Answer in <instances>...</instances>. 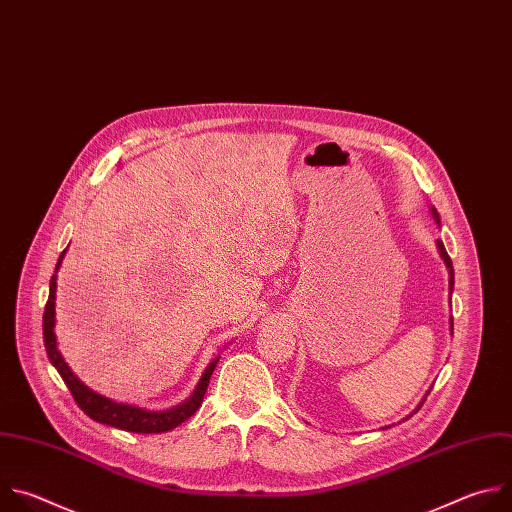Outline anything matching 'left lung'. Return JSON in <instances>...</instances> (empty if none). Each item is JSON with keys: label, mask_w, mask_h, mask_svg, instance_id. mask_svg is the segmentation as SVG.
Returning <instances> with one entry per match:
<instances>
[{"label": "left lung", "mask_w": 512, "mask_h": 512, "mask_svg": "<svg viewBox=\"0 0 512 512\" xmlns=\"http://www.w3.org/2000/svg\"><path fill=\"white\" fill-rule=\"evenodd\" d=\"M432 214H434L436 222H440V220H438V212H436V210H432ZM438 250H440V256L444 258V262H446V266H448V274H450V290H454V268H452V260H450V256H448V252H446V248H444L442 240H438ZM450 329H454V319H450ZM420 407H422V405H420ZM420 407H418V410H420Z\"/></svg>", "instance_id": "1"}]
</instances>
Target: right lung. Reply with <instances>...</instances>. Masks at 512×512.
<instances>
[{
    "instance_id": "obj_1",
    "label": "right lung",
    "mask_w": 512,
    "mask_h": 512,
    "mask_svg": "<svg viewBox=\"0 0 512 512\" xmlns=\"http://www.w3.org/2000/svg\"><path fill=\"white\" fill-rule=\"evenodd\" d=\"M66 250L60 254L56 270L60 268V262L64 258ZM54 298H56V274L50 278V294H48V302L44 309V321H42V329H44V345H46V353L52 361V365L58 369L60 377L64 379V383L68 385L74 401L78 403L80 410L92 418L94 422L107 424L113 428H121L125 432H135V434H161V432H169L173 428H177L179 424H183L185 420H189L203 401V395H206V389L210 385V377L218 365V359H214L208 369L203 371L193 395L179 403L177 407H171V410L165 412H145L141 407H133V405H125V403H115L107 397H100L94 391H90L82 381L76 379V375L68 369V365L64 363L62 355L56 349V337H54Z\"/></svg>"
}]
</instances>
